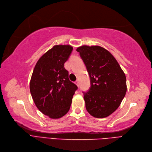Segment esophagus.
I'll return each mask as SVG.
<instances>
[{
    "label": "esophagus",
    "mask_w": 152,
    "mask_h": 152,
    "mask_svg": "<svg viewBox=\"0 0 152 152\" xmlns=\"http://www.w3.org/2000/svg\"><path fill=\"white\" fill-rule=\"evenodd\" d=\"M75 84L77 86H79V81H78V80H76L75 82Z\"/></svg>",
    "instance_id": "34e87169"
}]
</instances>
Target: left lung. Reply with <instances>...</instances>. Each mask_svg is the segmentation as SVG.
<instances>
[{
    "mask_svg": "<svg viewBox=\"0 0 152 152\" xmlns=\"http://www.w3.org/2000/svg\"><path fill=\"white\" fill-rule=\"evenodd\" d=\"M90 78L89 90L83 92L88 113L96 118L110 115L119 107L127 91L124 72L114 57L100 46L78 47Z\"/></svg>",
    "mask_w": 152,
    "mask_h": 152,
    "instance_id": "obj_1",
    "label": "left lung"
}]
</instances>
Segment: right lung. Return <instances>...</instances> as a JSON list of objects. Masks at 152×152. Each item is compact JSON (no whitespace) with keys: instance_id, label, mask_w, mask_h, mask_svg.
I'll return each instance as SVG.
<instances>
[{"instance_id":"1","label":"right lung","mask_w":152,"mask_h":152,"mask_svg":"<svg viewBox=\"0 0 152 152\" xmlns=\"http://www.w3.org/2000/svg\"><path fill=\"white\" fill-rule=\"evenodd\" d=\"M72 50L71 45L53 46L39 58L33 71L30 84L33 100L38 109L52 119L67 113L77 89L64 67Z\"/></svg>"}]
</instances>
